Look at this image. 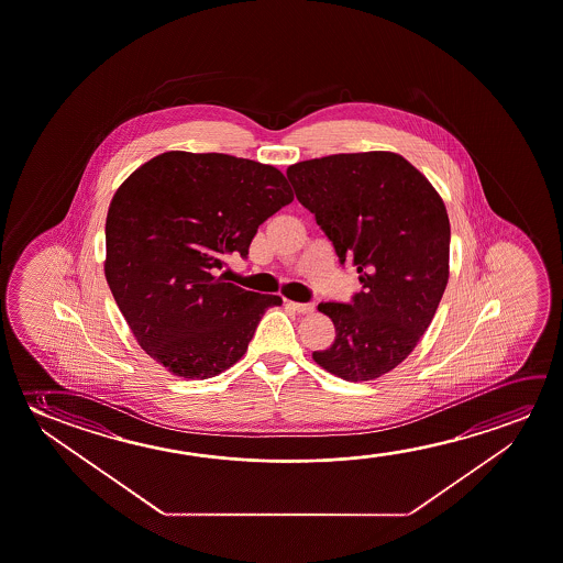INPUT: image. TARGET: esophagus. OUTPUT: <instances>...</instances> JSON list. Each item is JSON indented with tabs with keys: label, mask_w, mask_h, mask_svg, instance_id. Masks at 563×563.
<instances>
[{
	"label": "esophagus",
	"mask_w": 563,
	"mask_h": 563,
	"mask_svg": "<svg viewBox=\"0 0 563 563\" xmlns=\"http://www.w3.org/2000/svg\"><path fill=\"white\" fill-rule=\"evenodd\" d=\"M286 303H288V306L298 313H312L313 310H316V308H313V303L292 302V300H288Z\"/></svg>",
	"instance_id": "34e87169"
}]
</instances>
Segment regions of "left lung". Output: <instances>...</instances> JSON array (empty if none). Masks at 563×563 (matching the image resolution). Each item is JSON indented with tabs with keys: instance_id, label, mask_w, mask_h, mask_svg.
<instances>
[{
	"instance_id": "obj_1",
	"label": "left lung",
	"mask_w": 563,
	"mask_h": 563,
	"mask_svg": "<svg viewBox=\"0 0 563 563\" xmlns=\"http://www.w3.org/2000/svg\"><path fill=\"white\" fill-rule=\"evenodd\" d=\"M339 261L353 257L363 290L321 302L335 341L312 358L346 382L380 378L404 363L431 325L449 283L450 222L441 195L406 157L361 152L286 169Z\"/></svg>"
}]
</instances>
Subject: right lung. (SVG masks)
Returning a JSON list of instances; mask_svg holds the SVG:
<instances>
[{
	"mask_svg": "<svg viewBox=\"0 0 563 563\" xmlns=\"http://www.w3.org/2000/svg\"><path fill=\"white\" fill-rule=\"evenodd\" d=\"M295 200L273 165L165 152L140 165L107 212L104 277L139 345L167 373L207 380L238 363L283 298L225 283V257L250 251Z\"/></svg>",
	"mask_w": 563,
	"mask_h": 563,
	"instance_id": "add662e5",
	"label": "right lung"
}]
</instances>
